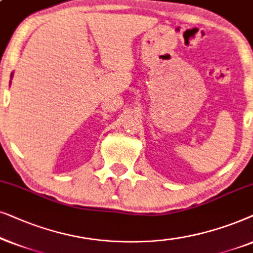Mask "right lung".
Here are the masks:
<instances>
[{
	"mask_svg": "<svg viewBox=\"0 0 253 253\" xmlns=\"http://www.w3.org/2000/svg\"><path fill=\"white\" fill-rule=\"evenodd\" d=\"M11 76H12V74H11Z\"/></svg>",
	"mask_w": 253,
	"mask_h": 253,
	"instance_id": "add662e5",
	"label": "right lung"
}]
</instances>
